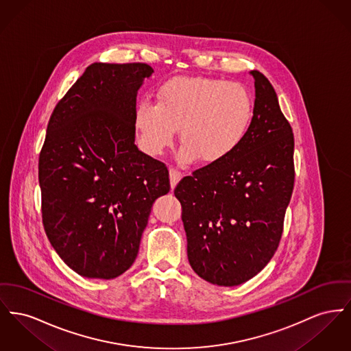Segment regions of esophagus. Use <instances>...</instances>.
I'll list each match as a JSON object with an SVG mask.
<instances>
[{"mask_svg": "<svg viewBox=\"0 0 351 351\" xmlns=\"http://www.w3.org/2000/svg\"><path fill=\"white\" fill-rule=\"evenodd\" d=\"M182 178H183V173L179 169H176L173 167L169 168V182H171V186L172 188L176 186V184L180 182Z\"/></svg>", "mask_w": 351, "mask_h": 351, "instance_id": "1", "label": "esophagus"}]
</instances>
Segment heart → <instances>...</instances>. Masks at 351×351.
Returning a JSON list of instances; mask_svg holds the SVG:
<instances>
[{
	"label": "heart",
	"instance_id": "heart-1",
	"mask_svg": "<svg viewBox=\"0 0 351 351\" xmlns=\"http://www.w3.org/2000/svg\"><path fill=\"white\" fill-rule=\"evenodd\" d=\"M253 112V98L241 83L180 78L165 84L159 104L142 101L135 121L151 152H163L180 127L182 158L215 165L244 142Z\"/></svg>",
	"mask_w": 351,
	"mask_h": 351
}]
</instances>
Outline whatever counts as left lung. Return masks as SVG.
Segmentation results:
<instances>
[{
    "label": "left lung",
    "mask_w": 351,
    "mask_h": 351,
    "mask_svg": "<svg viewBox=\"0 0 351 351\" xmlns=\"http://www.w3.org/2000/svg\"><path fill=\"white\" fill-rule=\"evenodd\" d=\"M256 101L240 147L184 176L173 193L182 204L188 260L219 287L260 273L276 253L294 186V136L268 78L250 71Z\"/></svg>",
    "instance_id": "obj_1"
}]
</instances>
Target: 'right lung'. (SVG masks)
<instances>
[{"label": "right lung", "instance_id": "right-lung-1", "mask_svg": "<svg viewBox=\"0 0 351 351\" xmlns=\"http://www.w3.org/2000/svg\"><path fill=\"white\" fill-rule=\"evenodd\" d=\"M147 63H93L53 110L38 160L42 224L63 263L110 280L135 261L167 165L134 145Z\"/></svg>", "mask_w": 351, "mask_h": 351}]
</instances>
